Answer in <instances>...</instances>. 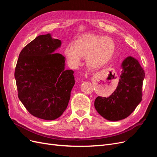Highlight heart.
<instances>
[{"label": "heart", "instance_id": "b5f03b06", "mask_svg": "<svg viewBox=\"0 0 157 157\" xmlns=\"http://www.w3.org/2000/svg\"><path fill=\"white\" fill-rule=\"evenodd\" d=\"M115 43L109 36L87 34L76 40L74 45L69 44L65 54L73 66H78L86 57V65L91 69H98L107 64L114 55Z\"/></svg>", "mask_w": 157, "mask_h": 157}]
</instances>
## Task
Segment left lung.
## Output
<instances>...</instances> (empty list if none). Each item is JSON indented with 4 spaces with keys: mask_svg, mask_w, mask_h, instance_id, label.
Segmentation results:
<instances>
[{
    "mask_svg": "<svg viewBox=\"0 0 157 157\" xmlns=\"http://www.w3.org/2000/svg\"><path fill=\"white\" fill-rule=\"evenodd\" d=\"M119 82L109 97L98 96L94 101L98 113L105 119H124L135 110L142 99L145 72L139 61L128 56L122 61Z\"/></svg>",
    "mask_w": 157,
    "mask_h": 157,
    "instance_id": "left-lung-1",
    "label": "left lung"
}]
</instances>
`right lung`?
I'll list each match as a JSON object with an SVG mask.
<instances>
[{"label":"right lung","instance_id":"right-lung-1","mask_svg":"<svg viewBox=\"0 0 157 157\" xmlns=\"http://www.w3.org/2000/svg\"><path fill=\"white\" fill-rule=\"evenodd\" d=\"M61 41L39 35L21 51L15 69L18 98L32 115L52 121L67 109L75 80L65 58L56 50Z\"/></svg>","mask_w":157,"mask_h":157}]
</instances>
